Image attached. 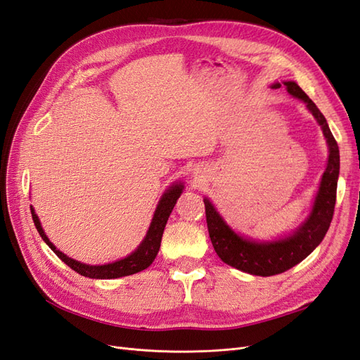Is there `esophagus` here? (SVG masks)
Masks as SVG:
<instances>
[{
  "label": "esophagus",
  "instance_id": "34e87169",
  "mask_svg": "<svg viewBox=\"0 0 360 360\" xmlns=\"http://www.w3.org/2000/svg\"><path fill=\"white\" fill-rule=\"evenodd\" d=\"M192 177H193V180L201 181L202 177H204V169H202L201 167H195V168L192 169Z\"/></svg>",
  "mask_w": 360,
  "mask_h": 360
}]
</instances>
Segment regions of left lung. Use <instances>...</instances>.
<instances>
[{
	"label": "left lung",
	"instance_id": "obj_1",
	"mask_svg": "<svg viewBox=\"0 0 360 360\" xmlns=\"http://www.w3.org/2000/svg\"><path fill=\"white\" fill-rule=\"evenodd\" d=\"M285 85L287 91L307 105V110L317 120L329 148L328 165L323 172L320 186L312 202V209L304 221L287 236L274 240H255L252 237L236 233L225 222L213 202L204 197L207 228L210 240L225 264L249 275L274 276L282 274L307 258L317 248L328 233L336 201V186L340 177V148L330 132L329 124L309 97L294 81L271 84V89Z\"/></svg>",
	"mask_w": 360,
	"mask_h": 360
}]
</instances>
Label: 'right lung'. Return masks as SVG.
Instances as JSON below:
<instances>
[{"label":"right lung","mask_w":360,"mask_h":360,"mask_svg":"<svg viewBox=\"0 0 360 360\" xmlns=\"http://www.w3.org/2000/svg\"><path fill=\"white\" fill-rule=\"evenodd\" d=\"M183 189H184V184L181 181H176L162 193L144 240L139 243V246L134 250L132 254H129L122 259L112 261V263L99 264V266L85 264V263H81V261H76L68 257L66 254H63L61 250L57 249L56 245L49 240L45 231H43L39 216L36 214V210L32 209V205H31V216L40 237L45 240V243L53 250V252H56V255L63 261V263H66L70 269L76 271V274H79L85 278H91V279H115V278L138 274V271L147 269L151 263H153L159 252L162 234H163V230H165L168 217L174 209V205H176L177 200L180 198Z\"/></svg>","instance_id":"add662e5"}]
</instances>
